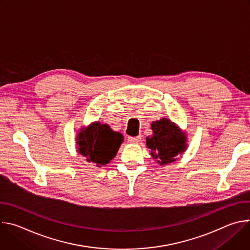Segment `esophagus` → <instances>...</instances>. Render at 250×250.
I'll return each mask as SVG.
<instances>
[{"label":"esophagus","instance_id":"esophagus-1","mask_svg":"<svg viewBox=\"0 0 250 250\" xmlns=\"http://www.w3.org/2000/svg\"><path fill=\"white\" fill-rule=\"evenodd\" d=\"M127 140H128V142H130V144H138V142L141 140V136L140 135L134 136V137L129 136V137H127Z\"/></svg>","mask_w":250,"mask_h":250}]
</instances>
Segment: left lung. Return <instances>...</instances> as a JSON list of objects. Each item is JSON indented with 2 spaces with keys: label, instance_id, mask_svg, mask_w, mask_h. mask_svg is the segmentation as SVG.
<instances>
[{
  "label": "left lung",
  "instance_id": "left-lung-1",
  "mask_svg": "<svg viewBox=\"0 0 250 250\" xmlns=\"http://www.w3.org/2000/svg\"><path fill=\"white\" fill-rule=\"evenodd\" d=\"M152 136L146 137V146L151 156L160 165L174 162L178 155L187 149V137L180 127L170 120L163 118L151 124Z\"/></svg>",
  "mask_w": 250,
  "mask_h": 250
}]
</instances>
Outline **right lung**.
I'll return each mask as SVG.
<instances>
[{"label": "right lung", "instance_id": "right-lung-1", "mask_svg": "<svg viewBox=\"0 0 250 250\" xmlns=\"http://www.w3.org/2000/svg\"><path fill=\"white\" fill-rule=\"evenodd\" d=\"M123 141L122 133L114 131L108 125H103L100 122L81 128L76 136L77 151L88 162H92L98 167L111 162L117 155Z\"/></svg>", "mask_w": 250, "mask_h": 250}]
</instances>
